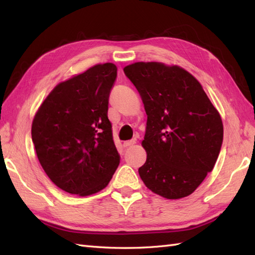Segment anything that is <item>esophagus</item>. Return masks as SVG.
Here are the masks:
<instances>
[{
	"label": "esophagus",
	"mask_w": 255,
	"mask_h": 255,
	"mask_svg": "<svg viewBox=\"0 0 255 255\" xmlns=\"http://www.w3.org/2000/svg\"><path fill=\"white\" fill-rule=\"evenodd\" d=\"M134 143H136V140H134V139L128 140V141H125V142H124V147H125V148H127V147H131V145H133Z\"/></svg>",
	"instance_id": "34e87169"
}]
</instances>
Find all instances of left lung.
I'll list each match as a JSON object with an SVG mask.
<instances>
[{
    "instance_id": "1",
    "label": "left lung",
    "mask_w": 255,
    "mask_h": 255,
    "mask_svg": "<svg viewBox=\"0 0 255 255\" xmlns=\"http://www.w3.org/2000/svg\"><path fill=\"white\" fill-rule=\"evenodd\" d=\"M147 113L139 175L149 189L167 199L191 195L213 171L224 126L198 81L186 70L160 62L124 68Z\"/></svg>"
}]
</instances>
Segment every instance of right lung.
Instances as JSON below:
<instances>
[{
    "label": "right lung",
    "mask_w": 255,
    "mask_h": 255,
    "mask_svg": "<svg viewBox=\"0 0 255 255\" xmlns=\"http://www.w3.org/2000/svg\"><path fill=\"white\" fill-rule=\"evenodd\" d=\"M116 77L114 63L96 64L59 83L36 113L31 139L38 160L64 192L80 196L100 192L119 165L107 117Z\"/></svg>",
    "instance_id": "add662e5"
}]
</instances>
